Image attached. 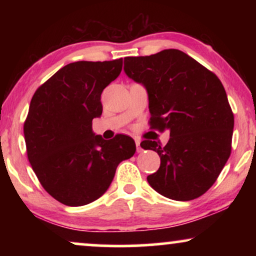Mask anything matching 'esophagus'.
<instances>
[{
  "mask_svg": "<svg viewBox=\"0 0 256 256\" xmlns=\"http://www.w3.org/2000/svg\"><path fill=\"white\" fill-rule=\"evenodd\" d=\"M135 143H136V152H142V148H141V141L140 140H135Z\"/></svg>",
  "mask_w": 256,
  "mask_h": 256,
  "instance_id": "obj_1",
  "label": "esophagus"
}]
</instances>
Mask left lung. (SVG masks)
<instances>
[{
  "instance_id": "8db88e82",
  "label": "left lung",
  "mask_w": 256,
  "mask_h": 256,
  "mask_svg": "<svg viewBox=\"0 0 256 256\" xmlns=\"http://www.w3.org/2000/svg\"><path fill=\"white\" fill-rule=\"evenodd\" d=\"M124 72L148 92L150 128L170 130L166 146L144 140L160 157L146 177L154 190L174 200H192L214 184L232 150L234 115L214 73L183 51L126 57Z\"/></svg>"
}]
</instances>
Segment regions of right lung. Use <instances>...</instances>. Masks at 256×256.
Wrapping results in <instances>:
<instances>
[{
    "label": "right lung",
    "mask_w": 256,
    "mask_h": 256,
    "mask_svg": "<svg viewBox=\"0 0 256 256\" xmlns=\"http://www.w3.org/2000/svg\"><path fill=\"white\" fill-rule=\"evenodd\" d=\"M122 58L68 64L38 87L24 122L29 162L48 194L68 206L100 198L120 162L135 154L134 140H104L92 132L102 114L101 93L121 73Z\"/></svg>",
    "instance_id": "obj_1"
}]
</instances>
